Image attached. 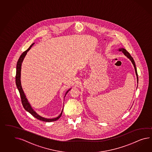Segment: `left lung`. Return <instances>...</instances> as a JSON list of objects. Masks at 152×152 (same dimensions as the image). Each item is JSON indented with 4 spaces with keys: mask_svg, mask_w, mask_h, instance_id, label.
I'll list each match as a JSON object with an SVG mask.
<instances>
[{
    "mask_svg": "<svg viewBox=\"0 0 152 152\" xmlns=\"http://www.w3.org/2000/svg\"><path fill=\"white\" fill-rule=\"evenodd\" d=\"M118 50L122 52V53H124V54L126 56V57H127L128 59H129L131 60V63H132V64L133 65V66H134V70H135V72H136V76H137V83H138V74H137V69H136V64H135V63H134V60H133V58L131 56L130 53L127 52L125 49L119 48L118 49Z\"/></svg>",
    "mask_w": 152,
    "mask_h": 152,
    "instance_id": "1",
    "label": "left lung"
}]
</instances>
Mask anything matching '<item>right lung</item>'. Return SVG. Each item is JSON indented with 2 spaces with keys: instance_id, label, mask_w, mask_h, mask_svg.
Returning <instances> with one entry per match:
<instances>
[{
  "instance_id": "add662e5",
  "label": "right lung",
  "mask_w": 152,
  "mask_h": 152,
  "mask_svg": "<svg viewBox=\"0 0 152 152\" xmlns=\"http://www.w3.org/2000/svg\"><path fill=\"white\" fill-rule=\"evenodd\" d=\"M34 45V43L33 44L31 45L30 47L27 50H26L25 52H23L22 54L20 56V57L19 58V60L18 61L17 63V65H16V77H15V80H16V85L17 86V88L19 90L20 94V96H21V102H22V105L23 107L25 108V109L26 110V111H28V113H30V114L32 116H34V118L43 121H45V122H52V121H55L56 120H58L59 118L61 117V116L62 115L63 113V108L61 113H60L58 116H57L56 118H45L44 117L41 116V115L38 114L36 111L34 110V109L31 107V104H30L29 102L28 101V99L26 98V95L25 94V93L23 91V89L22 88V86H21V65H22V63L23 62V60L24 59L25 56H26L27 52H28L30 50L31 48L32 47V45ZM71 88L68 89L66 91V92L65 94L64 98L66 96L67 92L70 90Z\"/></svg>"
}]
</instances>
